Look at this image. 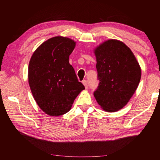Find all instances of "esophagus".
Wrapping results in <instances>:
<instances>
[{
  "mask_svg": "<svg viewBox=\"0 0 160 160\" xmlns=\"http://www.w3.org/2000/svg\"><path fill=\"white\" fill-rule=\"evenodd\" d=\"M82 83H83V85H85V88L88 89V80H84L82 81Z\"/></svg>",
  "mask_w": 160,
  "mask_h": 160,
  "instance_id": "1",
  "label": "esophagus"
}]
</instances>
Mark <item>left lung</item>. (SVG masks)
<instances>
[{
  "label": "left lung",
  "instance_id": "1",
  "mask_svg": "<svg viewBox=\"0 0 160 160\" xmlns=\"http://www.w3.org/2000/svg\"><path fill=\"white\" fill-rule=\"evenodd\" d=\"M94 53L99 82L94 96L103 109L116 112L125 106L136 90L141 69L131 50L118 40L104 42Z\"/></svg>",
  "mask_w": 160,
  "mask_h": 160
}]
</instances>
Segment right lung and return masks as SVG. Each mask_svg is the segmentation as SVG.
<instances>
[{"label":"right lung","mask_w":160,"mask_h":160,"mask_svg":"<svg viewBox=\"0 0 160 160\" xmlns=\"http://www.w3.org/2000/svg\"><path fill=\"white\" fill-rule=\"evenodd\" d=\"M75 47L73 40L55 37L40 45L32 56L29 85L38 106L47 114L56 116L68 112L85 89L69 63Z\"/></svg>","instance_id":"obj_1"}]
</instances>
